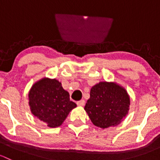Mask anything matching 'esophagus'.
<instances>
[{
	"mask_svg": "<svg viewBox=\"0 0 160 160\" xmlns=\"http://www.w3.org/2000/svg\"><path fill=\"white\" fill-rule=\"evenodd\" d=\"M77 104L78 106H83L85 104V101L84 100H80V101H77Z\"/></svg>",
	"mask_w": 160,
	"mask_h": 160,
	"instance_id": "1",
	"label": "esophagus"
}]
</instances>
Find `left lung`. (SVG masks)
<instances>
[{
  "label": "left lung",
  "mask_w": 160,
  "mask_h": 160,
  "mask_svg": "<svg viewBox=\"0 0 160 160\" xmlns=\"http://www.w3.org/2000/svg\"><path fill=\"white\" fill-rule=\"evenodd\" d=\"M129 107L130 97L123 87L103 81L92 87L84 110L95 126L107 128L119 125Z\"/></svg>",
  "instance_id": "left-lung-1"
}]
</instances>
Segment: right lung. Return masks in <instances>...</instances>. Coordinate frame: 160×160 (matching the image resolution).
<instances>
[{"label":"right lung","mask_w":160,"mask_h":160,"mask_svg":"<svg viewBox=\"0 0 160 160\" xmlns=\"http://www.w3.org/2000/svg\"><path fill=\"white\" fill-rule=\"evenodd\" d=\"M28 104L35 117L56 128L63 123L69 113L77 107L70 94L56 79L44 77L35 82L28 92Z\"/></svg>","instance_id":"add662e5"}]
</instances>
